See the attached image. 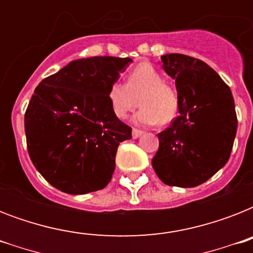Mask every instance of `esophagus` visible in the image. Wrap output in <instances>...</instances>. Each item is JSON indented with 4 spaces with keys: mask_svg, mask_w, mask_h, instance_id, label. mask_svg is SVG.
Returning a JSON list of instances; mask_svg holds the SVG:
<instances>
[{
    "mask_svg": "<svg viewBox=\"0 0 253 253\" xmlns=\"http://www.w3.org/2000/svg\"><path fill=\"white\" fill-rule=\"evenodd\" d=\"M144 134L142 130H138V128H132V138L136 139L139 138V136H142V135Z\"/></svg>",
    "mask_w": 253,
    "mask_h": 253,
    "instance_id": "1",
    "label": "esophagus"
}]
</instances>
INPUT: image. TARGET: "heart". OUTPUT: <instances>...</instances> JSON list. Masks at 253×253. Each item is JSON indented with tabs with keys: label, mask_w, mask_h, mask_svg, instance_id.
I'll return each mask as SVG.
<instances>
[{
	"label": "heart",
	"mask_w": 253,
	"mask_h": 253,
	"mask_svg": "<svg viewBox=\"0 0 253 253\" xmlns=\"http://www.w3.org/2000/svg\"><path fill=\"white\" fill-rule=\"evenodd\" d=\"M163 75L150 63H140L127 75L126 84L115 81L109 86L107 99L113 114L125 119L139 102L142 109L134 117L139 125L170 122L178 113V94Z\"/></svg>",
	"instance_id": "obj_1"
}]
</instances>
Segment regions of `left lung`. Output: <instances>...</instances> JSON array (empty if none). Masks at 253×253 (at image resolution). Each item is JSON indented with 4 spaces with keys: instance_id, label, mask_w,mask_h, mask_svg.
<instances>
[{
    "instance_id": "obj_1",
    "label": "left lung",
    "mask_w": 253,
    "mask_h": 253,
    "mask_svg": "<svg viewBox=\"0 0 253 253\" xmlns=\"http://www.w3.org/2000/svg\"><path fill=\"white\" fill-rule=\"evenodd\" d=\"M163 69L176 80L178 117L159 136L152 167L170 186L194 188L230 159L238 128L230 87L202 60L168 53Z\"/></svg>"
}]
</instances>
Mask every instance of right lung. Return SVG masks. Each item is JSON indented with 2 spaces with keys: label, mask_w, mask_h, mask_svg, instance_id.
<instances>
[{
  "label": "right lung",
  "mask_w": 253,
  "mask_h": 253,
  "mask_svg": "<svg viewBox=\"0 0 253 253\" xmlns=\"http://www.w3.org/2000/svg\"><path fill=\"white\" fill-rule=\"evenodd\" d=\"M130 57L71 61L37 86L25 114L27 151L38 172L61 192L103 189L115 169L119 143L131 127L111 111L107 90Z\"/></svg>",
  "instance_id": "right-lung-1"
}]
</instances>
